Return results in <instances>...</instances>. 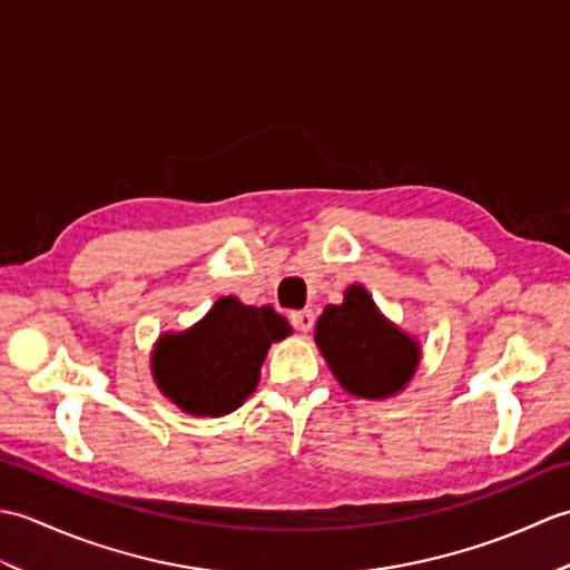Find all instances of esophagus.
<instances>
[{"mask_svg": "<svg viewBox=\"0 0 570 570\" xmlns=\"http://www.w3.org/2000/svg\"><path fill=\"white\" fill-rule=\"evenodd\" d=\"M288 318H292V325H294V328H298L301 333H308L313 328V323H316L313 311H294Z\"/></svg>", "mask_w": 570, "mask_h": 570, "instance_id": "esophagus-1", "label": "esophagus"}]
</instances>
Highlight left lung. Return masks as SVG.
Listing matches in <instances>:
<instances>
[{
	"label": "left lung",
	"instance_id": "left-lung-1",
	"mask_svg": "<svg viewBox=\"0 0 570 570\" xmlns=\"http://www.w3.org/2000/svg\"><path fill=\"white\" fill-rule=\"evenodd\" d=\"M316 345L343 390L362 399H390L414 377L421 347L374 306L365 286H347L343 304L325 306Z\"/></svg>",
	"mask_w": 570,
	"mask_h": 570
}]
</instances>
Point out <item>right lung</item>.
Here are the masks:
<instances>
[{"label": "right lung", "mask_w": 570, "mask_h": 570, "mask_svg": "<svg viewBox=\"0 0 570 570\" xmlns=\"http://www.w3.org/2000/svg\"><path fill=\"white\" fill-rule=\"evenodd\" d=\"M286 335L292 325L272 306L223 296L193 328L159 337L151 353L154 382L190 416H225L257 390L266 353Z\"/></svg>", "instance_id": "1"}]
</instances>
